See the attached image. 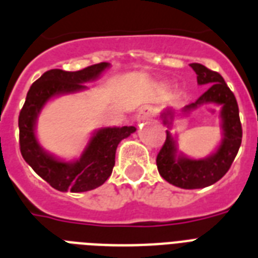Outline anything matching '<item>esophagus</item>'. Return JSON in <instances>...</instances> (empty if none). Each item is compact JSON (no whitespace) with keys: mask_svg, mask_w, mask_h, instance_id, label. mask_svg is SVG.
I'll return each instance as SVG.
<instances>
[{"mask_svg":"<svg viewBox=\"0 0 258 258\" xmlns=\"http://www.w3.org/2000/svg\"><path fill=\"white\" fill-rule=\"evenodd\" d=\"M154 115V111L150 106H143V107H140L139 111H138V120L142 122V120H147L150 119L151 116Z\"/></svg>","mask_w":258,"mask_h":258,"instance_id":"obj_1","label":"esophagus"}]
</instances>
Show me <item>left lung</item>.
<instances>
[{
  "mask_svg": "<svg viewBox=\"0 0 258 258\" xmlns=\"http://www.w3.org/2000/svg\"><path fill=\"white\" fill-rule=\"evenodd\" d=\"M198 75L199 85H208V89L194 103L183 108L184 114L198 108L204 103H216L221 106L220 118L223 128V140L215 154L205 159H189L183 154L177 155L176 140L167 130V138L156 158V165L160 176L169 184L183 189H198L212 185L219 181L231 168L232 163L241 146L242 128L238 116L237 100L234 98L224 78L219 73L207 69L200 63H190ZM163 122L168 127L172 124V110L162 114Z\"/></svg>",
  "mask_w": 258,
  "mask_h": 258,
  "instance_id": "8db88e82",
  "label": "left lung"
}]
</instances>
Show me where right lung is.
<instances>
[{
  "mask_svg": "<svg viewBox=\"0 0 258 258\" xmlns=\"http://www.w3.org/2000/svg\"><path fill=\"white\" fill-rule=\"evenodd\" d=\"M108 68L110 63L100 62L79 71L53 69L46 71L27 91L18 118L21 154L42 179L60 192L78 194L100 187L112 172L118 144L135 133L136 128L134 125L99 128L91 136L79 159L64 162L39 146L35 136L37 118L51 98L87 89L85 83L98 79Z\"/></svg>",
  "mask_w": 258,
  "mask_h": 258,
  "instance_id": "right-lung-1",
  "label": "right lung"
}]
</instances>
